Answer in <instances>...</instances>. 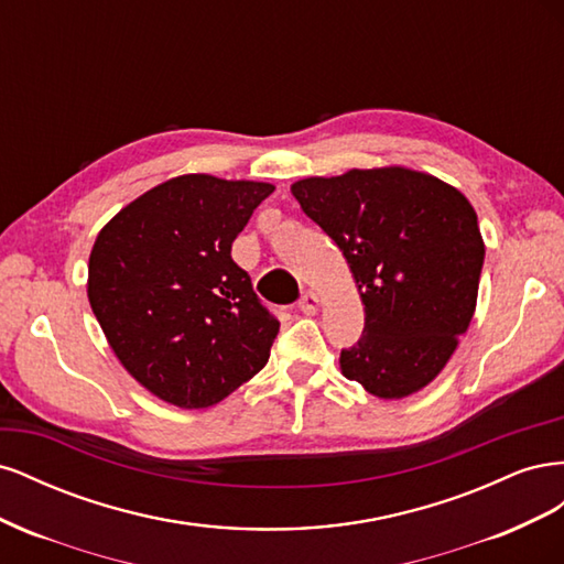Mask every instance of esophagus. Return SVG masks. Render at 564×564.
Returning <instances> with one entry per match:
<instances>
[{
    "instance_id": "34e87169",
    "label": "esophagus",
    "mask_w": 564,
    "mask_h": 564,
    "mask_svg": "<svg viewBox=\"0 0 564 564\" xmlns=\"http://www.w3.org/2000/svg\"><path fill=\"white\" fill-rule=\"evenodd\" d=\"M299 311H301L303 315H315V313L319 311V299H317V294L305 292V294L301 296V301H299Z\"/></svg>"
}]
</instances>
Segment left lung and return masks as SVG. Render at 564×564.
I'll return each instance as SVG.
<instances>
[{"mask_svg":"<svg viewBox=\"0 0 564 564\" xmlns=\"http://www.w3.org/2000/svg\"><path fill=\"white\" fill-rule=\"evenodd\" d=\"M305 216L346 256L365 332L340 371L381 400H402L445 369L475 313L485 242L454 185L406 166L350 169L292 185Z\"/></svg>","mask_w":564,"mask_h":564,"instance_id":"obj_1","label":"left lung"}]
</instances>
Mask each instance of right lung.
Segmentation results:
<instances>
[{
	"label": "right lung",
	"mask_w": 564,
	"mask_h": 564,
	"mask_svg": "<svg viewBox=\"0 0 564 564\" xmlns=\"http://www.w3.org/2000/svg\"><path fill=\"white\" fill-rule=\"evenodd\" d=\"M272 191L185 174L135 197L98 232L91 311L117 360L155 398L204 409L265 367L280 322L230 249Z\"/></svg>",
	"instance_id": "obj_1"
}]
</instances>
